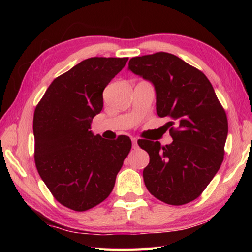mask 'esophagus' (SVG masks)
<instances>
[{
  "label": "esophagus",
  "instance_id": "34e87169",
  "mask_svg": "<svg viewBox=\"0 0 252 252\" xmlns=\"http://www.w3.org/2000/svg\"><path fill=\"white\" fill-rule=\"evenodd\" d=\"M132 147H133V149L138 148V139L136 138H132Z\"/></svg>",
  "mask_w": 252,
  "mask_h": 252
}]
</instances>
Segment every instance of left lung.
<instances>
[{
    "label": "left lung",
    "instance_id": "obj_1",
    "mask_svg": "<svg viewBox=\"0 0 252 252\" xmlns=\"http://www.w3.org/2000/svg\"><path fill=\"white\" fill-rule=\"evenodd\" d=\"M129 70L151 81L157 113L168 118L171 144L139 140L150 162L143 170L147 189L160 201L181 206L197 199L223 161L228 119L212 84L197 67L171 53L132 58Z\"/></svg>",
    "mask_w": 252,
    "mask_h": 252
}]
</instances>
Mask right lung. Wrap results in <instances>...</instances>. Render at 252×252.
Wrapping results in <instances>:
<instances>
[{
    "mask_svg": "<svg viewBox=\"0 0 252 252\" xmlns=\"http://www.w3.org/2000/svg\"><path fill=\"white\" fill-rule=\"evenodd\" d=\"M127 58H90L53 80L33 118L34 161L54 199L74 211L97 206L112 192L129 155V136L105 140L90 131L103 108V90Z\"/></svg>",
    "mask_w": 252,
    "mask_h": 252,
    "instance_id": "obj_1",
    "label": "right lung"
}]
</instances>
